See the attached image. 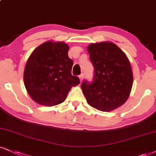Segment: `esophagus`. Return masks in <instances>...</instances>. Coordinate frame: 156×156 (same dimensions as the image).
I'll list each match as a JSON object with an SVG mask.
<instances>
[{"instance_id":"esophagus-1","label":"esophagus","mask_w":156,"mask_h":156,"mask_svg":"<svg viewBox=\"0 0 156 156\" xmlns=\"http://www.w3.org/2000/svg\"><path fill=\"white\" fill-rule=\"evenodd\" d=\"M83 78H84V74H80V76H79V79H80V82H82V80H83Z\"/></svg>"}]
</instances>
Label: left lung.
<instances>
[{
	"label": "left lung",
	"instance_id": "8db88e82",
	"mask_svg": "<svg viewBox=\"0 0 156 156\" xmlns=\"http://www.w3.org/2000/svg\"><path fill=\"white\" fill-rule=\"evenodd\" d=\"M95 68L91 83L84 81L81 87L87 103L108 112L127 101L133 84L131 64L126 54L111 42L92 43L87 47Z\"/></svg>",
	"mask_w": 156,
	"mask_h": 156
}]
</instances>
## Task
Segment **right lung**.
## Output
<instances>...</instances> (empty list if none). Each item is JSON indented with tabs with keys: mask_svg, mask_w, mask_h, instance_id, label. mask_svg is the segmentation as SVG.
Instances as JSON below:
<instances>
[{
	"mask_svg": "<svg viewBox=\"0 0 156 156\" xmlns=\"http://www.w3.org/2000/svg\"><path fill=\"white\" fill-rule=\"evenodd\" d=\"M69 47L63 42L49 40L38 46L29 57L24 68V83L34 102L53 106L65 101L69 90L80 84L72 76L73 61Z\"/></svg>",
	"mask_w": 156,
	"mask_h": 156,
	"instance_id": "right-lung-1",
	"label": "right lung"
}]
</instances>
